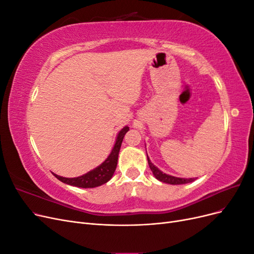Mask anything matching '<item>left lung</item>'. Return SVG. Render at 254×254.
Wrapping results in <instances>:
<instances>
[{
	"label": "left lung",
	"mask_w": 254,
	"mask_h": 254,
	"mask_svg": "<svg viewBox=\"0 0 254 254\" xmlns=\"http://www.w3.org/2000/svg\"><path fill=\"white\" fill-rule=\"evenodd\" d=\"M147 160H148V165H149V167H150V170H151L152 174L155 175L156 178H157L158 180H160L161 182L168 183V184H174V186H176V184H186V183L193 182V181L195 180V178L186 179V178H178V177H174V176L166 175V174L161 172L158 167H156L155 165H153V164L150 162V160H149L148 157H147Z\"/></svg>",
	"instance_id": "obj_1"
}]
</instances>
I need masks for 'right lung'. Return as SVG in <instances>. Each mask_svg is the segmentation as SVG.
Wrapping results in <instances>:
<instances>
[{
	"instance_id": "obj_1",
	"label": "right lung",
	"mask_w": 254,
	"mask_h": 254,
	"mask_svg": "<svg viewBox=\"0 0 254 254\" xmlns=\"http://www.w3.org/2000/svg\"><path fill=\"white\" fill-rule=\"evenodd\" d=\"M129 130V127H124L118 134L117 142L114 144V147L109 155V157L105 160V162L102 163L95 170L91 171L87 174H84L77 178H64L58 175L54 174L58 180L64 182L65 184H70L73 187L88 189V188H96L102 186V184L108 182L115 172V168L118 165V159H119V152L121 149V145L123 142V139L126 134V132Z\"/></svg>"
}]
</instances>
